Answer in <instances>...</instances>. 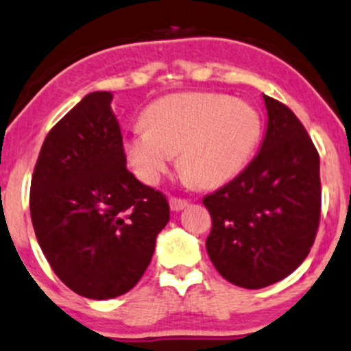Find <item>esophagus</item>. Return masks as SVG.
<instances>
[{
	"label": "esophagus",
	"instance_id": "34e87169",
	"mask_svg": "<svg viewBox=\"0 0 351 351\" xmlns=\"http://www.w3.org/2000/svg\"><path fill=\"white\" fill-rule=\"evenodd\" d=\"M169 206H171V210H174V213H179V210L186 209V207L189 206V202H187L186 199L171 197V199H169Z\"/></svg>",
	"mask_w": 351,
	"mask_h": 351
}]
</instances>
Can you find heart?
<instances>
[{"mask_svg":"<svg viewBox=\"0 0 351 351\" xmlns=\"http://www.w3.org/2000/svg\"><path fill=\"white\" fill-rule=\"evenodd\" d=\"M145 130L125 138V156L138 179L156 186L177 165L201 187L229 182L251 160L261 138V117L244 100L219 93H177L144 115Z\"/></svg>","mask_w":351,"mask_h":351,"instance_id":"b5f03b06","label":"heart"}]
</instances>
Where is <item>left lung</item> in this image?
Segmentation results:
<instances>
[{"label": "left lung", "instance_id": "1", "mask_svg": "<svg viewBox=\"0 0 351 351\" xmlns=\"http://www.w3.org/2000/svg\"><path fill=\"white\" fill-rule=\"evenodd\" d=\"M267 112L259 152L236 179L202 199L213 217L206 250L224 280L259 289L285 280L310 252L319 224V157L281 101Z\"/></svg>", "mask_w": 351, "mask_h": 351}]
</instances>
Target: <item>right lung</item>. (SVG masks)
<instances>
[{
    "instance_id": "add662e5",
    "label": "right lung",
    "mask_w": 351,
    "mask_h": 351,
    "mask_svg": "<svg viewBox=\"0 0 351 351\" xmlns=\"http://www.w3.org/2000/svg\"><path fill=\"white\" fill-rule=\"evenodd\" d=\"M112 99L88 93L50 130L29 192L45 258L71 291L90 300L137 285L171 217L164 195L127 171Z\"/></svg>"
}]
</instances>
